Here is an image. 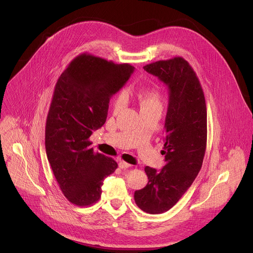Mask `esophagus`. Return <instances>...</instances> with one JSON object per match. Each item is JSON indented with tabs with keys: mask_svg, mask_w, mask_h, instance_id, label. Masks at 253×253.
Listing matches in <instances>:
<instances>
[{
	"mask_svg": "<svg viewBox=\"0 0 253 253\" xmlns=\"http://www.w3.org/2000/svg\"><path fill=\"white\" fill-rule=\"evenodd\" d=\"M131 165L129 164V163H127V162H124V161H120L119 162V167L121 168V169H127V168H129Z\"/></svg>",
	"mask_w": 253,
	"mask_h": 253,
	"instance_id": "esophagus-1",
	"label": "esophagus"
}]
</instances>
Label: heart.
Segmentation results:
<instances>
[{
    "instance_id": "b5f03b06",
    "label": "heart",
    "mask_w": 253,
    "mask_h": 253,
    "mask_svg": "<svg viewBox=\"0 0 253 253\" xmlns=\"http://www.w3.org/2000/svg\"><path fill=\"white\" fill-rule=\"evenodd\" d=\"M141 105L142 109H162V97L160 92L155 88H148L141 91ZM127 96L124 92L120 93L115 102H114V109L115 111H120L122 108L126 105Z\"/></svg>"
}]
</instances>
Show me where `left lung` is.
Returning <instances> with one entry per match:
<instances>
[{"label":"left lung","instance_id":"obj_1","mask_svg":"<svg viewBox=\"0 0 253 253\" xmlns=\"http://www.w3.org/2000/svg\"><path fill=\"white\" fill-rule=\"evenodd\" d=\"M168 88L165 118V165L159 171L145 167L148 183L136 190L137 206L147 213L160 214L183 196L199 173L206 149L207 112L200 82L189 63L181 57L143 67Z\"/></svg>","mask_w":253,"mask_h":253}]
</instances>
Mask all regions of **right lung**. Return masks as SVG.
I'll return each instance as SVG.
<instances>
[{
	"label": "right lung",
	"instance_id": "1",
	"mask_svg": "<svg viewBox=\"0 0 253 253\" xmlns=\"http://www.w3.org/2000/svg\"><path fill=\"white\" fill-rule=\"evenodd\" d=\"M133 72L129 64L81 54L57 81L47 116L45 146L57 182L71 203L89 206L97 202L104 178L118 167L111 157L95 153L89 138L106 122L110 98Z\"/></svg>",
	"mask_w": 253,
	"mask_h": 253
}]
</instances>
